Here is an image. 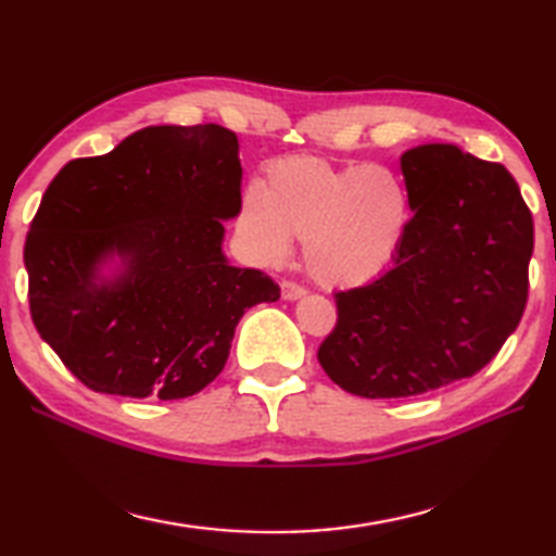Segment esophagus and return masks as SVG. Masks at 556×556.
Listing matches in <instances>:
<instances>
[{
    "label": "esophagus",
    "mask_w": 556,
    "mask_h": 556,
    "mask_svg": "<svg viewBox=\"0 0 556 556\" xmlns=\"http://www.w3.org/2000/svg\"><path fill=\"white\" fill-rule=\"evenodd\" d=\"M280 293H283L286 300H300L307 293V290L303 286L293 283V280H283V286H280Z\"/></svg>",
    "instance_id": "1"
}]
</instances>
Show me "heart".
Instances as JSON below:
<instances>
[{
  "label": "heart",
  "mask_w": 556,
  "mask_h": 556,
  "mask_svg": "<svg viewBox=\"0 0 556 556\" xmlns=\"http://www.w3.org/2000/svg\"><path fill=\"white\" fill-rule=\"evenodd\" d=\"M407 224V194L381 165H337L290 155L266 168L263 188L241 194L237 229L253 256L280 266L303 241L319 286L356 288L391 266Z\"/></svg>",
  "instance_id": "b5f03b06"
}]
</instances>
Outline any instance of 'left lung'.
Here are the masks:
<instances>
[{"mask_svg":"<svg viewBox=\"0 0 556 556\" xmlns=\"http://www.w3.org/2000/svg\"><path fill=\"white\" fill-rule=\"evenodd\" d=\"M415 217L393 266L337 293V327L317 358L362 397H410L479 374L528 303L532 214L501 163L454 143L401 155Z\"/></svg>","mask_w":556,"mask_h":556,"instance_id":"1","label":"left lung"}]
</instances>
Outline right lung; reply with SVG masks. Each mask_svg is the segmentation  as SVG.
Returning a JSON list of instances; mask_svg holds the SVG:
<instances>
[{"instance_id": "add662e5", "label": "right lung", "mask_w": 556, "mask_h": 556, "mask_svg": "<svg viewBox=\"0 0 556 556\" xmlns=\"http://www.w3.org/2000/svg\"><path fill=\"white\" fill-rule=\"evenodd\" d=\"M239 202V139L217 124L146 126L63 165L24 247L38 334L97 393H200L243 313L280 298L224 256Z\"/></svg>"}]
</instances>
